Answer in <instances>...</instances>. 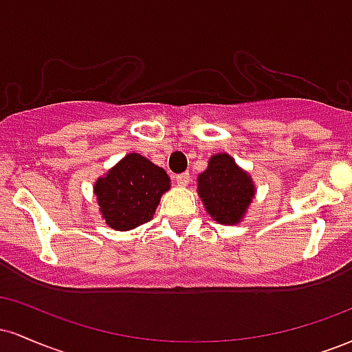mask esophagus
<instances>
[{
    "instance_id": "34e87169",
    "label": "esophagus",
    "mask_w": 352,
    "mask_h": 352,
    "mask_svg": "<svg viewBox=\"0 0 352 352\" xmlns=\"http://www.w3.org/2000/svg\"><path fill=\"white\" fill-rule=\"evenodd\" d=\"M175 182L180 185V187H185V185L190 184V173L188 172L179 173V175H175Z\"/></svg>"
}]
</instances>
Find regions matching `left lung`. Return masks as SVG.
I'll return each instance as SVG.
<instances>
[{"label":"left lung","instance_id":"1","mask_svg":"<svg viewBox=\"0 0 352 352\" xmlns=\"http://www.w3.org/2000/svg\"><path fill=\"white\" fill-rule=\"evenodd\" d=\"M199 195L207 213L221 225L243 220L254 197V184L228 153L210 157L207 170L199 175Z\"/></svg>","mask_w":352,"mask_h":352}]
</instances>
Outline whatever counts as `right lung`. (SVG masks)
I'll return each mask as SVG.
<instances>
[{
    "instance_id": "right-lung-1",
    "label": "right lung",
    "mask_w": 352,
    "mask_h": 352,
    "mask_svg": "<svg viewBox=\"0 0 352 352\" xmlns=\"http://www.w3.org/2000/svg\"><path fill=\"white\" fill-rule=\"evenodd\" d=\"M170 179L140 153H129L94 184L102 218L117 232L132 230L152 220Z\"/></svg>"
}]
</instances>
